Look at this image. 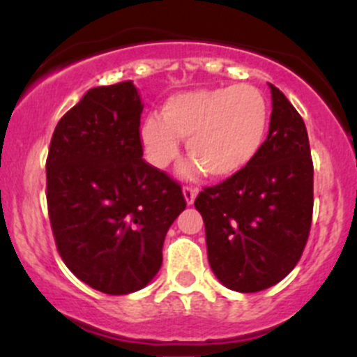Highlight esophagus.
<instances>
[{"instance_id": "1", "label": "esophagus", "mask_w": 357, "mask_h": 357, "mask_svg": "<svg viewBox=\"0 0 357 357\" xmlns=\"http://www.w3.org/2000/svg\"><path fill=\"white\" fill-rule=\"evenodd\" d=\"M197 193H199V190H197V188H193V186H185V188H183V195H185V199H186V204H188V205H192L193 202H195V197H197Z\"/></svg>"}]
</instances>
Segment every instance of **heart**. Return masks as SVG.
I'll use <instances>...</instances> for the list:
<instances>
[{
	"label": "heart",
	"instance_id": "1",
	"mask_svg": "<svg viewBox=\"0 0 357 357\" xmlns=\"http://www.w3.org/2000/svg\"><path fill=\"white\" fill-rule=\"evenodd\" d=\"M269 128V105L252 84L195 89L172 95L160 115L143 119L139 136L150 164L167 169L179 155V138L193 158L188 176L226 179L238 174L261 152Z\"/></svg>",
	"mask_w": 357,
	"mask_h": 357
}]
</instances>
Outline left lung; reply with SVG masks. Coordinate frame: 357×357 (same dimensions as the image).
<instances>
[{
    "mask_svg": "<svg viewBox=\"0 0 357 357\" xmlns=\"http://www.w3.org/2000/svg\"><path fill=\"white\" fill-rule=\"evenodd\" d=\"M269 132L238 174L195 199L208 264L228 289L252 294L282 282L307 243L312 221V158L298 112L276 86Z\"/></svg>",
    "mask_w": 357,
    "mask_h": 357,
    "instance_id": "8db88e82",
    "label": "left lung"
}]
</instances>
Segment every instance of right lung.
<instances>
[{
    "mask_svg": "<svg viewBox=\"0 0 357 357\" xmlns=\"http://www.w3.org/2000/svg\"><path fill=\"white\" fill-rule=\"evenodd\" d=\"M142 112L131 81L89 89L59 121L46 158L60 257L81 282L109 295L152 282L165 233L186 207L179 183L143 160Z\"/></svg>",
    "mask_w": 357,
    "mask_h": 357,
    "instance_id": "1",
    "label": "right lung"
}]
</instances>
